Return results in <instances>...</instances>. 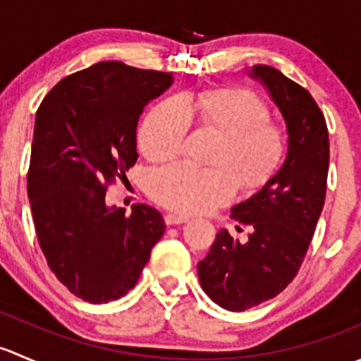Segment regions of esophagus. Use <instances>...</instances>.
Segmentation results:
<instances>
[{"label": "esophagus", "instance_id": "34e87169", "mask_svg": "<svg viewBox=\"0 0 361 361\" xmlns=\"http://www.w3.org/2000/svg\"><path fill=\"white\" fill-rule=\"evenodd\" d=\"M187 221H188V216H183V214H176V213L166 214L167 225H181V224H187Z\"/></svg>", "mask_w": 361, "mask_h": 361}]
</instances>
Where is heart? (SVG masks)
Instances as JSON below:
<instances>
[{
    "label": "heart",
    "instance_id": "b5f03b06",
    "mask_svg": "<svg viewBox=\"0 0 361 361\" xmlns=\"http://www.w3.org/2000/svg\"><path fill=\"white\" fill-rule=\"evenodd\" d=\"M269 116L257 94L238 87L169 97L152 108L140 129V150L152 162H167L183 152L190 118L220 137L209 159L213 169L176 164L152 174L154 201L178 213H206L231 201L235 185L243 192L260 188L285 152V133Z\"/></svg>",
    "mask_w": 361,
    "mask_h": 361
}]
</instances>
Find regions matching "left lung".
Returning a JSON list of instances; mask_svg holds the SVG:
<instances>
[{
  "label": "left lung",
  "mask_w": 361,
  "mask_h": 361,
  "mask_svg": "<svg viewBox=\"0 0 361 361\" xmlns=\"http://www.w3.org/2000/svg\"><path fill=\"white\" fill-rule=\"evenodd\" d=\"M260 80L278 104L288 130V152L281 169L231 216L250 227L248 241L227 231L216 234L197 264L202 290L224 309L241 312L281 293L297 276L322 214L329 176L330 143L325 116L309 90L279 69L257 64Z\"/></svg>",
  "instance_id": "1"
}]
</instances>
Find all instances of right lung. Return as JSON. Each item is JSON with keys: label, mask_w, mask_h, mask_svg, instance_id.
<instances>
[{"label": "right lung", "mask_w": 361, "mask_h": 361, "mask_svg": "<svg viewBox=\"0 0 361 361\" xmlns=\"http://www.w3.org/2000/svg\"><path fill=\"white\" fill-rule=\"evenodd\" d=\"M173 75L104 61L61 80L36 111L27 195L39 248L90 304L123 297L166 231L147 204L108 207L106 190L137 160L136 127Z\"/></svg>", "instance_id": "add662e5"}]
</instances>
